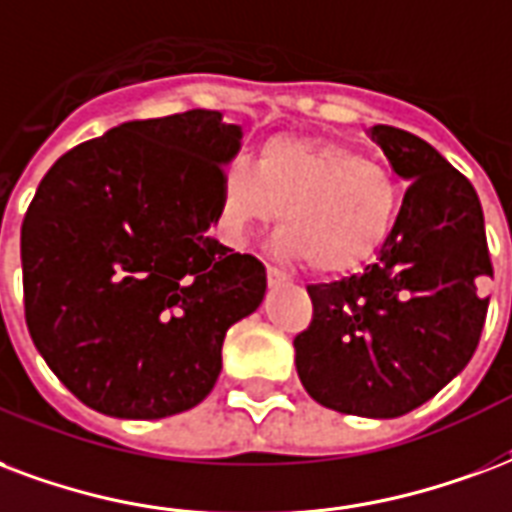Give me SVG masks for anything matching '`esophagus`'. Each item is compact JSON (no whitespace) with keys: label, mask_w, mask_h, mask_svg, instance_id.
Here are the masks:
<instances>
[{"label":"esophagus","mask_w":512,"mask_h":512,"mask_svg":"<svg viewBox=\"0 0 512 512\" xmlns=\"http://www.w3.org/2000/svg\"><path fill=\"white\" fill-rule=\"evenodd\" d=\"M266 274H268V285H276V282H285V279H287L285 271H282V268H276V266H268Z\"/></svg>","instance_id":"esophagus-1"}]
</instances>
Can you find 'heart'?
I'll return each mask as SVG.
<instances>
[{
    "label": "heart",
    "mask_w": 512,
    "mask_h": 512,
    "mask_svg": "<svg viewBox=\"0 0 512 512\" xmlns=\"http://www.w3.org/2000/svg\"><path fill=\"white\" fill-rule=\"evenodd\" d=\"M401 206L391 170L344 143L276 135L255 165L230 162L222 176V230L241 244L255 225L279 217L276 249L317 274L363 266L391 238Z\"/></svg>",
    "instance_id": "heart-1"
}]
</instances>
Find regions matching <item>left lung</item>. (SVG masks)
Wrapping results in <instances>:
<instances>
[{
	"mask_svg": "<svg viewBox=\"0 0 512 512\" xmlns=\"http://www.w3.org/2000/svg\"><path fill=\"white\" fill-rule=\"evenodd\" d=\"M372 138L412 184L372 266L306 287L312 323L295 336V369L328 410L399 418L475 355L494 268L467 176L412 132L377 124Z\"/></svg>",
	"mask_w": 512,
	"mask_h": 512,
	"instance_id": "left-lung-1",
	"label": "left lung"
}]
</instances>
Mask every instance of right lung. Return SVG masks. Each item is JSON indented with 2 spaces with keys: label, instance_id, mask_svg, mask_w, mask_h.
Masks as SVG:
<instances>
[{
  "label": "right lung",
  "instance_id": "obj_1",
  "mask_svg": "<svg viewBox=\"0 0 512 512\" xmlns=\"http://www.w3.org/2000/svg\"><path fill=\"white\" fill-rule=\"evenodd\" d=\"M241 127L219 111L127 121L54 162L21 225L24 314L67 391L113 418L192 410L266 266L206 233Z\"/></svg>",
  "mask_w": 512,
  "mask_h": 512
}]
</instances>
